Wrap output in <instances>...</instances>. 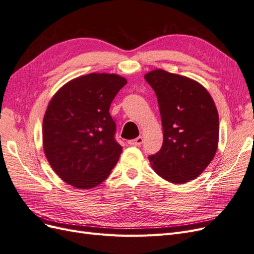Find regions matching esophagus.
Masks as SVG:
<instances>
[{
    "instance_id": "1",
    "label": "esophagus",
    "mask_w": 254,
    "mask_h": 254,
    "mask_svg": "<svg viewBox=\"0 0 254 254\" xmlns=\"http://www.w3.org/2000/svg\"><path fill=\"white\" fill-rule=\"evenodd\" d=\"M143 142H144L143 137H142V136H137L136 139L131 140V141H129L128 143H129L130 145H133V146H140L141 144H143Z\"/></svg>"
}]
</instances>
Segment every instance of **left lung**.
<instances>
[{
    "instance_id": "left-lung-1",
    "label": "left lung",
    "mask_w": 254,
    "mask_h": 254,
    "mask_svg": "<svg viewBox=\"0 0 254 254\" xmlns=\"http://www.w3.org/2000/svg\"><path fill=\"white\" fill-rule=\"evenodd\" d=\"M144 78L157 95L163 126L162 147L148 157L152 168L172 183L196 179L218 146L219 118L213 98L199 82L160 68Z\"/></svg>"
}]
</instances>
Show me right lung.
I'll list each match as a JSON object with an SVG mask.
<instances>
[{
  "mask_svg": "<svg viewBox=\"0 0 254 254\" xmlns=\"http://www.w3.org/2000/svg\"><path fill=\"white\" fill-rule=\"evenodd\" d=\"M127 80L91 73L65 83L53 96L43 119V149L61 179L87 190L108 178L122 146L115 141L110 105Z\"/></svg>",
  "mask_w": 254,
  "mask_h": 254,
  "instance_id": "1",
  "label": "right lung"
}]
</instances>
